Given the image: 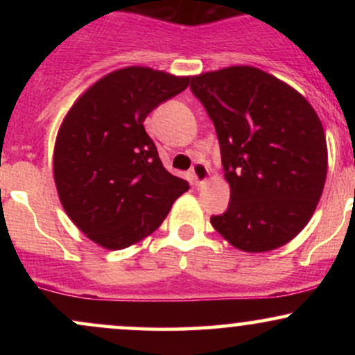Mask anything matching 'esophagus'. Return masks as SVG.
<instances>
[{
  "mask_svg": "<svg viewBox=\"0 0 355 355\" xmlns=\"http://www.w3.org/2000/svg\"><path fill=\"white\" fill-rule=\"evenodd\" d=\"M191 177H193V182L195 185H202V183H205L209 180V168H207V165L203 164H195L191 166Z\"/></svg>",
  "mask_w": 355,
  "mask_h": 355,
  "instance_id": "obj_1",
  "label": "esophagus"
}]
</instances>
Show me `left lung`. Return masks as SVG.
Wrapping results in <instances>:
<instances>
[{"label": "left lung", "instance_id": "left-lung-1", "mask_svg": "<svg viewBox=\"0 0 355 355\" xmlns=\"http://www.w3.org/2000/svg\"><path fill=\"white\" fill-rule=\"evenodd\" d=\"M217 132L230 203L214 229L243 252L282 247L311 220L327 175L322 123L294 88L252 67L193 76Z\"/></svg>", "mask_w": 355, "mask_h": 355}]
</instances>
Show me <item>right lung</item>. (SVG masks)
Wrapping results in <instances>:
<instances>
[{"mask_svg": "<svg viewBox=\"0 0 355 355\" xmlns=\"http://www.w3.org/2000/svg\"><path fill=\"white\" fill-rule=\"evenodd\" d=\"M144 67L103 76L73 105L56 137L61 205L98 245L120 250L162 225L189 182L166 172L144 121L189 87Z\"/></svg>", "mask_w": 355, "mask_h": 355, "instance_id": "add662e5", "label": "right lung"}]
</instances>
